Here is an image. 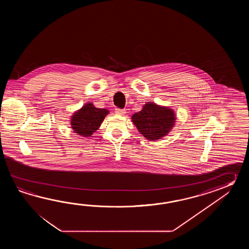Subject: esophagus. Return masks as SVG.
I'll return each mask as SVG.
<instances>
[{
    "label": "esophagus",
    "mask_w": 249,
    "mask_h": 249,
    "mask_svg": "<svg viewBox=\"0 0 249 249\" xmlns=\"http://www.w3.org/2000/svg\"><path fill=\"white\" fill-rule=\"evenodd\" d=\"M116 114L119 115V116H123L125 114V110L124 109H120V108H116Z\"/></svg>",
    "instance_id": "obj_1"
}]
</instances>
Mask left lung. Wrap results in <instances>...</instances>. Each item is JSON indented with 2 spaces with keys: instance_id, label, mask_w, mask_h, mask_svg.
Returning <instances> with one entry per match:
<instances>
[{
  "instance_id": "1",
  "label": "left lung",
  "mask_w": 249,
  "mask_h": 249,
  "mask_svg": "<svg viewBox=\"0 0 249 249\" xmlns=\"http://www.w3.org/2000/svg\"><path fill=\"white\" fill-rule=\"evenodd\" d=\"M132 121L143 137L154 142L171 132L175 126L176 116L174 109L149 101L143 105L141 111L132 115Z\"/></svg>"
}]
</instances>
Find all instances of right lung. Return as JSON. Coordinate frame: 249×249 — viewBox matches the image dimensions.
<instances>
[{
  "mask_svg": "<svg viewBox=\"0 0 249 249\" xmlns=\"http://www.w3.org/2000/svg\"><path fill=\"white\" fill-rule=\"evenodd\" d=\"M108 114L109 110L96 107L93 103L88 102L73 113L70 118V125L77 135L89 137L100 128L104 118Z\"/></svg>",
  "mask_w": 249,
  "mask_h": 249,
  "instance_id": "obj_1",
  "label": "right lung"
}]
</instances>
